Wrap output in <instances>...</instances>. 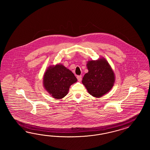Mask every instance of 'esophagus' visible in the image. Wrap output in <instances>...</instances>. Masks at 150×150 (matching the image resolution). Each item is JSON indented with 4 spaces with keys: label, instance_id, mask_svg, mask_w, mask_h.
Listing matches in <instances>:
<instances>
[{
    "label": "esophagus",
    "instance_id": "obj_1",
    "mask_svg": "<svg viewBox=\"0 0 150 150\" xmlns=\"http://www.w3.org/2000/svg\"><path fill=\"white\" fill-rule=\"evenodd\" d=\"M77 80L79 81H81L82 80V76L81 75H79L77 76Z\"/></svg>",
    "mask_w": 150,
    "mask_h": 150
}]
</instances>
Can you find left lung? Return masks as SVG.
<instances>
[{
    "label": "left lung",
    "instance_id": "obj_1",
    "mask_svg": "<svg viewBox=\"0 0 150 150\" xmlns=\"http://www.w3.org/2000/svg\"><path fill=\"white\" fill-rule=\"evenodd\" d=\"M88 73L85 74L82 83L91 95L100 98L113 87L115 75L108 62L103 58L90 60L87 64Z\"/></svg>",
    "mask_w": 150,
    "mask_h": 150
}]
</instances>
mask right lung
Returning <instances> with one entry per match:
<instances>
[{"label":"right lung","instance_id":"right-lung-1","mask_svg":"<svg viewBox=\"0 0 150 150\" xmlns=\"http://www.w3.org/2000/svg\"><path fill=\"white\" fill-rule=\"evenodd\" d=\"M43 79L45 88L53 97L58 100L67 95L70 86L77 81L70 70L60 64L47 69Z\"/></svg>","mask_w":150,"mask_h":150}]
</instances>
